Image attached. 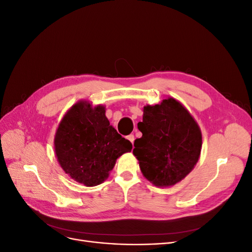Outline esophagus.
Returning a JSON list of instances; mask_svg holds the SVG:
<instances>
[{
	"instance_id": "esophagus-1",
	"label": "esophagus",
	"mask_w": 252,
	"mask_h": 252,
	"mask_svg": "<svg viewBox=\"0 0 252 252\" xmlns=\"http://www.w3.org/2000/svg\"><path fill=\"white\" fill-rule=\"evenodd\" d=\"M127 140L131 143V144H134V141H135V136L134 135H128L127 136Z\"/></svg>"
}]
</instances>
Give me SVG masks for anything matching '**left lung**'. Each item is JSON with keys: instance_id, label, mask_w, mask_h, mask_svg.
<instances>
[{"instance_id": "8db88e82", "label": "left lung", "mask_w": 252, "mask_h": 252, "mask_svg": "<svg viewBox=\"0 0 252 252\" xmlns=\"http://www.w3.org/2000/svg\"><path fill=\"white\" fill-rule=\"evenodd\" d=\"M142 133L134 143L144 177L155 186H173L186 177L199 159V126L184 106L173 98L144 107Z\"/></svg>"}]
</instances>
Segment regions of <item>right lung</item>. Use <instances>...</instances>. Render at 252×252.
<instances>
[{
  "mask_svg": "<svg viewBox=\"0 0 252 252\" xmlns=\"http://www.w3.org/2000/svg\"><path fill=\"white\" fill-rule=\"evenodd\" d=\"M133 148L105 116L104 106L78 102L61 121L55 136L57 159L76 182L97 186L109 176L117 158Z\"/></svg>",
  "mask_w": 252,
  "mask_h": 252,
  "instance_id": "add662e5",
  "label": "right lung"
}]
</instances>
